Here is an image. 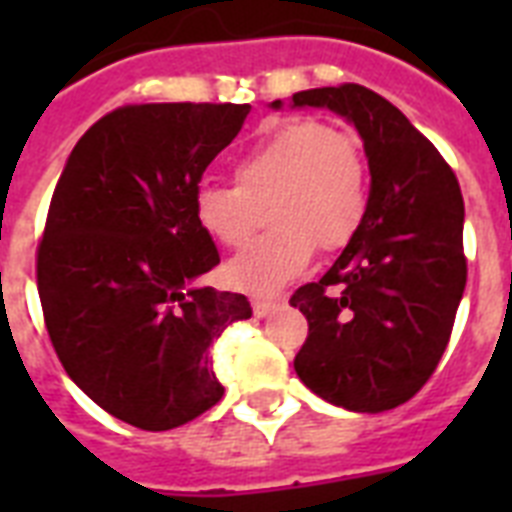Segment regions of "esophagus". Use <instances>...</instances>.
<instances>
[{
    "label": "esophagus",
    "instance_id": "esophagus-1",
    "mask_svg": "<svg viewBox=\"0 0 512 512\" xmlns=\"http://www.w3.org/2000/svg\"><path fill=\"white\" fill-rule=\"evenodd\" d=\"M279 303L281 300H271V297H255V300H252V313H255L257 319H263V316H268Z\"/></svg>",
    "mask_w": 512,
    "mask_h": 512
}]
</instances>
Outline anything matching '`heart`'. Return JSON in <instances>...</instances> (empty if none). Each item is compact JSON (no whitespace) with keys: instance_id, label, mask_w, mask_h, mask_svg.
Wrapping results in <instances>:
<instances>
[{"instance_id":"b5f03b06","label":"heart","mask_w":512,"mask_h":512,"mask_svg":"<svg viewBox=\"0 0 512 512\" xmlns=\"http://www.w3.org/2000/svg\"><path fill=\"white\" fill-rule=\"evenodd\" d=\"M369 207L364 151L345 130L292 119L265 132L233 162V185H201L193 215L209 239L239 249L255 236L260 209L271 233L233 257L225 276L247 292L295 281L319 249L340 252L356 239Z\"/></svg>"}]
</instances>
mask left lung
Masks as SVG:
<instances>
[{"mask_svg": "<svg viewBox=\"0 0 512 512\" xmlns=\"http://www.w3.org/2000/svg\"><path fill=\"white\" fill-rule=\"evenodd\" d=\"M292 103L356 124L372 172L356 239L319 281L289 297L308 319L295 372L350 412L396 409L436 372L465 292L460 183L438 148L361 84L295 92Z\"/></svg>", "mask_w": 512, "mask_h": 512, "instance_id": "8db88e82", "label": "left lung"}]
</instances>
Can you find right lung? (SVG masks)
I'll return each mask as SVG.
<instances>
[{
  "label": "right lung",
  "mask_w": 512,
  "mask_h": 512,
  "mask_svg": "<svg viewBox=\"0 0 512 512\" xmlns=\"http://www.w3.org/2000/svg\"><path fill=\"white\" fill-rule=\"evenodd\" d=\"M249 103H140L84 132L36 247L44 327L68 377L140 430H172L223 398L212 345L252 316L193 287L220 263L193 215L201 175Z\"/></svg>",
  "instance_id": "obj_1"
}]
</instances>
